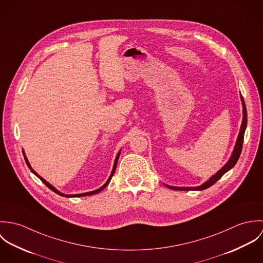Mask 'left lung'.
Segmentation results:
<instances>
[{
  "mask_svg": "<svg viewBox=\"0 0 263 263\" xmlns=\"http://www.w3.org/2000/svg\"><path fill=\"white\" fill-rule=\"evenodd\" d=\"M240 98H241V102H242V107H243V118H242V123H241V127H240V132H239V135H238V138H237V141H236V144H235V147H234V150L232 152V155L230 157V159L228 160V162L226 163L225 165L216 173L214 174L212 177H210L204 183H202L201 185L199 186H194V187H180V186H171V185H168V184H165L166 186L170 189H173V190H203V189H206V188L214 185L225 173H227L229 170H231L237 163L239 157H240V154H241V151H242V146H243V140H244V134H245V130H246V127H247V110H246V106H245V102H244V99L242 97V95H240Z\"/></svg>",
  "mask_w": 263,
  "mask_h": 263,
  "instance_id": "left-lung-1",
  "label": "left lung"
}]
</instances>
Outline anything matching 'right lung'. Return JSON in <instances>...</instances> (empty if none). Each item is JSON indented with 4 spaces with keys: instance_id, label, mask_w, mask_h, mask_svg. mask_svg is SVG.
Segmentation results:
<instances>
[{
    "instance_id": "add662e5",
    "label": "right lung",
    "mask_w": 263,
    "mask_h": 263,
    "mask_svg": "<svg viewBox=\"0 0 263 263\" xmlns=\"http://www.w3.org/2000/svg\"><path fill=\"white\" fill-rule=\"evenodd\" d=\"M120 151L117 153V155H116V157H115V160H114V164H113V168L112 171H111V174L109 175V178L107 179V181L101 186V187L98 188V189H96V190H93V191H89V192H85V193H78V194H65V193H63V192H61V191H59L57 188L54 187V186H52L50 183H48L45 179H43L40 175H38L37 173L32 169V167H31V165H30V163H29V161H28V159H27V157H26V155H25V152L24 150H22L23 152V156H24V159H25V162H26V164H27V166L29 167V169L31 170V172L35 175V176H37L38 178L47 186V187L49 188V189H51L53 192H55V193H58L59 195H62V196H65V197H79V196H88V195H93V194H96V193H98V192H100L101 190H103L104 188L106 187L108 184H109V182H110V180H111V178H112L113 174H114V172H115V169H116V165H117V161H118V158H119V155H120Z\"/></svg>"
}]
</instances>
